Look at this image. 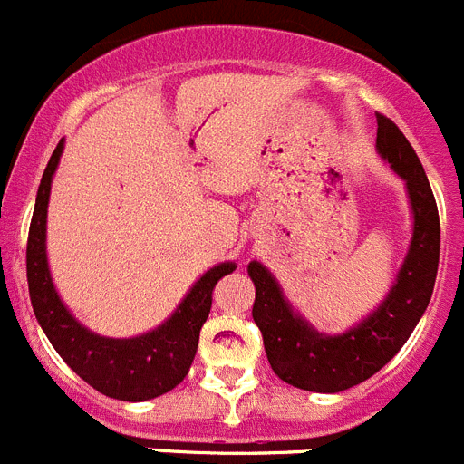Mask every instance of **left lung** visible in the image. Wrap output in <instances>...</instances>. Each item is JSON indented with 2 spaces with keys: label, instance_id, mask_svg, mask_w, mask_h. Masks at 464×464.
<instances>
[{
  "label": "left lung",
  "instance_id": "8db88e82",
  "mask_svg": "<svg viewBox=\"0 0 464 464\" xmlns=\"http://www.w3.org/2000/svg\"><path fill=\"white\" fill-rule=\"evenodd\" d=\"M376 149L407 181L413 237L397 283L383 304L353 330L325 337L302 321L283 299L278 283L260 262L248 265L256 283L253 321L260 327L274 374L311 392H342L391 362L425 314L440 267V211L423 165L400 127L376 113Z\"/></svg>",
  "mask_w": 464,
  "mask_h": 464
}]
</instances>
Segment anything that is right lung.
<instances>
[{
  "instance_id": "1",
  "label": "right lung",
  "mask_w": 464,
  "mask_h": 464,
  "mask_svg": "<svg viewBox=\"0 0 464 464\" xmlns=\"http://www.w3.org/2000/svg\"><path fill=\"white\" fill-rule=\"evenodd\" d=\"M60 155L63 141L57 143L41 176L27 237V285L36 321L60 358L102 395L125 401L165 395L186 379L197 353L199 330L211 311L213 288L220 278L235 272V265L223 262L204 274L169 321L141 337L106 339L85 330L57 297L46 260L48 195Z\"/></svg>"
}]
</instances>
